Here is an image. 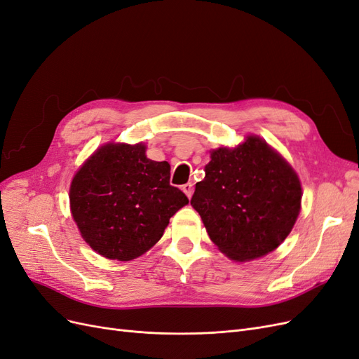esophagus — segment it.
I'll return each mask as SVG.
<instances>
[{
    "mask_svg": "<svg viewBox=\"0 0 359 359\" xmlns=\"http://www.w3.org/2000/svg\"><path fill=\"white\" fill-rule=\"evenodd\" d=\"M182 191H183L184 194H187L188 198H191L192 194H194V184H192V183H184L183 187H182Z\"/></svg>",
    "mask_w": 359,
    "mask_h": 359,
    "instance_id": "34e87169",
    "label": "esophagus"
}]
</instances>
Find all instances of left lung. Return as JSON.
I'll use <instances>...</instances> for the list:
<instances>
[{"instance_id": "left-lung-1", "label": "left lung", "mask_w": 359, "mask_h": 359, "mask_svg": "<svg viewBox=\"0 0 359 359\" xmlns=\"http://www.w3.org/2000/svg\"><path fill=\"white\" fill-rule=\"evenodd\" d=\"M210 158L191 200L210 240L240 262L279 248L302 209L294 168L257 135L233 149H215Z\"/></svg>"}]
</instances>
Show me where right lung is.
Instances as JSON below:
<instances>
[{"mask_svg": "<svg viewBox=\"0 0 359 359\" xmlns=\"http://www.w3.org/2000/svg\"><path fill=\"white\" fill-rule=\"evenodd\" d=\"M189 203L170 184V164L146 156L143 143H107L74 175L70 207L88 245L109 259L131 261L163 237Z\"/></svg>", "mask_w": 359, "mask_h": 359, "instance_id": "1", "label": "right lung"}]
</instances>
